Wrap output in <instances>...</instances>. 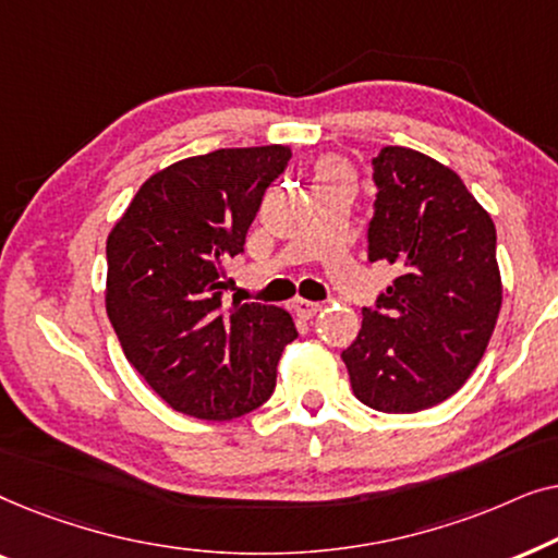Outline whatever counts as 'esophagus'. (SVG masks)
Wrapping results in <instances>:
<instances>
[{
	"instance_id": "34e87169",
	"label": "esophagus",
	"mask_w": 558,
	"mask_h": 558,
	"mask_svg": "<svg viewBox=\"0 0 558 558\" xmlns=\"http://www.w3.org/2000/svg\"><path fill=\"white\" fill-rule=\"evenodd\" d=\"M292 312L296 317L302 319H312L319 312V304L317 302H310V300H302V296H296L292 300Z\"/></svg>"
}]
</instances>
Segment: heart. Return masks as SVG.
Listing matches in <instances>:
<instances>
[{
    "label": "heart",
    "instance_id": "heart-1",
    "mask_svg": "<svg viewBox=\"0 0 558 558\" xmlns=\"http://www.w3.org/2000/svg\"><path fill=\"white\" fill-rule=\"evenodd\" d=\"M315 178H317V182L348 180V165L340 162V159H335V157H325V159H319L315 167Z\"/></svg>",
    "mask_w": 558,
    "mask_h": 558
}]
</instances>
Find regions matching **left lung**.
Wrapping results in <instances>:
<instances>
[{"mask_svg": "<svg viewBox=\"0 0 558 558\" xmlns=\"http://www.w3.org/2000/svg\"><path fill=\"white\" fill-rule=\"evenodd\" d=\"M368 258L399 277L363 307L342 350L357 401L386 414L437 407L477 368L498 323L495 226L460 174L407 147L373 157Z\"/></svg>", "mask_w": 558, "mask_h": 558, "instance_id": "8db88e82", "label": "left lung"}]
</instances>
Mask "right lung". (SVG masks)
Returning <instances> with one entry per match:
<instances>
[{
    "label": "right lung",
    "mask_w": 558,
    "mask_h": 558,
    "mask_svg": "<svg viewBox=\"0 0 558 558\" xmlns=\"http://www.w3.org/2000/svg\"><path fill=\"white\" fill-rule=\"evenodd\" d=\"M289 157L269 144L180 159L144 182L109 233L106 312L126 361L174 411L223 422L274 393L296 327L274 304L223 307V264Z\"/></svg>",
    "instance_id": "1"
}]
</instances>
